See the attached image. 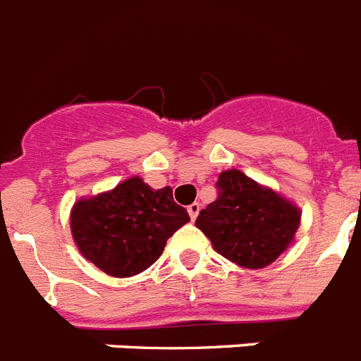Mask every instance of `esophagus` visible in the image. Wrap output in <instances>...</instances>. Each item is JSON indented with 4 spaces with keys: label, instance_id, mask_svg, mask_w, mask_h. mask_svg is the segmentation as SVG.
Masks as SVG:
<instances>
[{
    "label": "esophagus",
    "instance_id": "34e87169",
    "mask_svg": "<svg viewBox=\"0 0 361 361\" xmlns=\"http://www.w3.org/2000/svg\"><path fill=\"white\" fill-rule=\"evenodd\" d=\"M199 212H200V204L199 202H191L190 206H188V213H190V219L191 220L197 219Z\"/></svg>",
    "mask_w": 361,
    "mask_h": 361
}]
</instances>
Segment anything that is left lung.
Wrapping results in <instances>:
<instances>
[{
	"label": "left lung",
	"mask_w": 361,
	"mask_h": 361,
	"mask_svg": "<svg viewBox=\"0 0 361 361\" xmlns=\"http://www.w3.org/2000/svg\"><path fill=\"white\" fill-rule=\"evenodd\" d=\"M215 186L216 199L199 213L195 226L216 253L250 269L275 262L298 229L296 206L238 170L222 171Z\"/></svg>",
	"instance_id": "1"
}]
</instances>
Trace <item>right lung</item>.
I'll return each instance as SVG.
<instances>
[{
  "label": "right lung",
  "instance_id": "add662e5",
  "mask_svg": "<svg viewBox=\"0 0 361 361\" xmlns=\"http://www.w3.org/2000/svg\"><path fill=\"white\" fill-rule=\"evenodd\" d=\"M188 220L171 188L152 190L133 177L108 193L75 202L70 226L82 257L106 275L124 279L148 269Z\"/></svg>",
  "mask_w": 361,
  "mask_h": 361
}]
</instances>
